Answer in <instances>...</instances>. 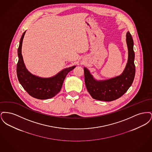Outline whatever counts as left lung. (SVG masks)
Segmentation results:
<instances>
[{"label":"left lung","mask_w":152,"mask_h":152,"mask_svg":"<svg viewBox=\"0 0 152 152\" xmlns=\"http://www.w3.org/2000/svg\"><path fill=\"white\" fill-rule=\"evenodd\" d=\"M128 50V63L120 76L110 79L96 80L89 70L84 68L85 84L87 91L92 98L100 101H112L121 97L130 88L134 79L136 68L134 63L133 40L129 32L126 34Z\"/></svg>","instance_id":"obj_1"}]
</instances>
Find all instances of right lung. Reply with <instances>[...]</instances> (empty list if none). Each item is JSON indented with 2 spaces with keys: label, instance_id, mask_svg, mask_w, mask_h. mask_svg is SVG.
<instances>
[{
  "label": "right lung",
  "instance_id": "right-lung-1",
  "mask_svg": "<svg viewBox=\"0 0 152 152\" xmlns=\"http://www.w3.org/2000/svg\"><path fill=\"white\" fill-rule=\"evenodd\" d=\"M25 33L26 31L22 35L18 50L19 60L16 73L18 80L23 88L32 97L40 100L50 99L60 91L66 75L76 66L65 68L49 78H42L32 75L26 68L22 56V42Z\"/></svg>",
  "mask_w": 152,
  "mask_h": 152
}]
</instances>
